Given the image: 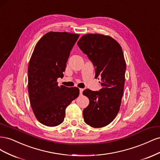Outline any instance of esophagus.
I'll return each mask as SVG.
<instances>
[{"label":"esophagus","instance_id":"34e87169","mask_svg":"<svg viewBox=\"0 0 160 160\" xmlns=\"http://www.w3.org/2000/svg\"><path fill=\"white\" fill-rule=\"evenodd\" d=\"M83 89H79V92H80V95L83 94Z\"/></svg>","mask_w":160,"mask_h":160}]
</instances>
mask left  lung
I'll use <instances>...</instances> for the list:
<instances>
[{
    "instance_id": "left-lung-1",
    "label": "left lung",
    "mask_w": 160,
    "mask_h": 160,
    "mask_svg": "<svg viewBox=\"0 0 160 160\" xmlns=\"http://www.w3.org/2000/svg\"><path fill=\"white\" fill-rule=\"evenodd\" d=\"M77 45L93 62L102 86L99 91H83L89 99L83 109L84 121L91 127H105L115 119L122 103L126 70L122 49L112 37L100 34L82 36Z\"/></svg>"
}]
</instances>
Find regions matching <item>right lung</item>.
I'll use <instances>...</instances> for the list:
<instances>
[{
    "instance_id": "obj_1",
    "label": "right lung",
    "mask_w": 160,
    "mask_h": 160,
    "mask_svg": "<svg viewBox=\"0 0 160 160\" xmlns=\"http://www.w3.org/2000/svg\"><path fill=\"white\" fill-rule=\"evenodd\" d=\"M79 35L49 32L38 41L28 67V91L33 113L41 123L55 127L63 122L65 109L79 88L58 86L70 52Z\"/></svg>"
}]
</instances>
